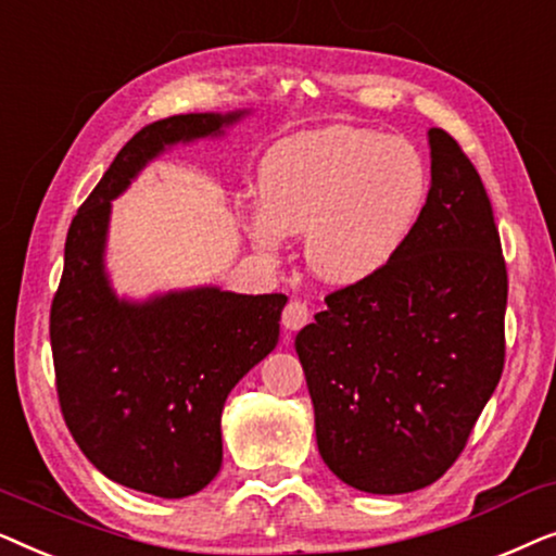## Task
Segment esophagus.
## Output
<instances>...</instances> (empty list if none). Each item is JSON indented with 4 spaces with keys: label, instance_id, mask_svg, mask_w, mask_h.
<instances>
[{
    "label": "esophagus",
    "instance_id": "obj_1",
    "mask_svg": "<svg viewBox=\"0 0 556 556\" xmlns=\"http://www.w3.org/2000/svg\"><path fill=\"white\" fill-rule=\"evenodd\" d=\"M311 321V311L306 306V301L301 299H291L283 308V326L288 331H299Z\"/></svg>",
    "mask_w": 556,
    "mask_h": 556
}]
</instances>
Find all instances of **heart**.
<instances>
[{
  "label": "heart",
  "instance_id": "1",
  "mask_svg": "<svg viewBox=\"0 0 556 556\" xmlns=\"http://www.w3.org/2000/svg\"><path fill=\"white\" fill-rule=\"evenodd\" d=\"M428 187V164L409 141L371 128H318L265 156L248 230L265 255L278 253L286 232H306L303 253L318 278L364 283L407 242Z\"/></svg>",
  "mask_w": 556,
  "mask_h": 556
}]
</instances>
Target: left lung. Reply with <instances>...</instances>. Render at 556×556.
I'll return each instance as SVG.
<instances>
[{"instance_id": "8db88e82", "label": "left lung", "mask_w": 556, "mask_h": 556, "mask_svg": "<svg viewBox=\"0 0 556 556\" xmlns=\"http://www.w3.org/2000/svg\"><path fill=\"white\" fill-rule=\"evenodd\" d=\"M432 185L394 261L326 295L295 352L318 453L367 493H409L458 460L504 371L508 276L476 166L430 128Z\"/></svg>"}]
</instances>
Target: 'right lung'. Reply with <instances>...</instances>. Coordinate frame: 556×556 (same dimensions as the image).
<instances>
[{"mask_svg":"<svg viewBox=\"0 0 556 556\" xmlns=\"http://www.w3.org/2000/svg\"><path fill=\"white\" fill-rule=\"evenodd\" d=\"M240 116L187 113L141 128L67 230L50 308L60 409L103 476L151 496H192L217 476L225 400L276 349L288 299L212 286L143 303L116 299L103 270L111 200L166 147L223 134Z\"/></svg>","mask_w":556,"mask_h":556,"instance_id":"1","label":"right lung"}]
</instances>
